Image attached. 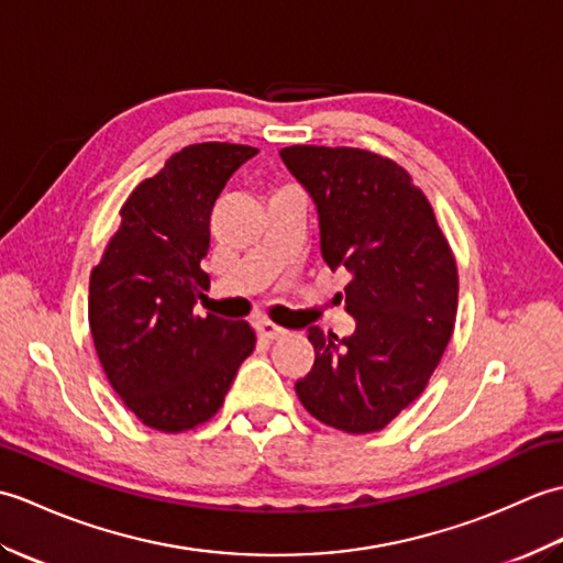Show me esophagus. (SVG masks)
Masks as SVG:
<instances>
[{
  "label": "esophagus",
  "mask_w": 563,
  "mask_h": 563,
  "mask_svg": "<svg viewBox=\"0 0 563 563\" xmlns=\"http://www.w3.org/2000/svg\"><path fill=\"white\" fill-rule=\"evenodd\" d=\"M256 327H258V333H261V336H263V339H268V341H278V339H283V336H285V333H288V331H285L283 327L273 324V321H268V319H261Z\"/></svg>",
  "instance_id": "1"
}]
</instances>
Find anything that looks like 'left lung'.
Listing matches in <instances>:
<instances>
[{
  "label": "left lung",
  "instance_id": "obj_1",
  "mask_svg": "<svg viewBox=\"0 0 563 563\" xmlns=\"http://www.w3.org/2000/svg\"><path fill=\"white\" fill-rule=\"evenodd\" d=\"M319 212L321 256L345 268L351 336L309 327L314 365L295 391L317 421L382 430L421 397L457 317V263L409 172L357 147H283Z\"/></svg>",
  "mask_w": 563,
  "mask_h": 563
}]
</instances>
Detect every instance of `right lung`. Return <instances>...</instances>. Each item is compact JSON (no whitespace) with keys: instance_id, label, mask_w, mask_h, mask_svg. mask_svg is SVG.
I'll use <instances>...</instances> for the list:
<instances>
[{"instance_id":"right-lung-1","label":"right lung","mask_w":563,"mask_h":563,"mask_svg":"<svg viewBox=\"0 0 563 563\" xmlns=\"http://www.w3.org/2000/svg\"><path fill=\"white\" fill-rule=\"evenodd\" d=\"M258 150L200 142L172 154L121 208L89 278V327L113 391L142 423L181 433L220 411L256 345L246 321L194 312L210 275V212Z\"/></svg>"}]
</instances>
